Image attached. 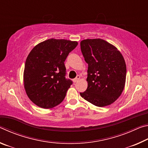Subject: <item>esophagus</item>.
Masks as SVG:
<instances>
[{
  "instance_id": "1",
  "label": "esophagus",
  "mask_w": 148,
  "mask_h": 148,
  "mask_svg": "<svg viewBox=\"0 0 148 148\" xmlns=\"http://www.w3.org/2000/svg\"><path fill=\"white\" fill-rule=\"evenodd\" d=\"M79 79H80V76H77L76 78H74L73 79V82H74V83H76V82H77L79 81Z\"/></svg>"
}]
</instances>
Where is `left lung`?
Instances as JSON below:
<instances>
[{
    "instance_id": "8db88e82",
    "label": "left lung",
    "mask_w": 148,
    "mask_h": 148,
    "mask_svg": "<svg viewBox=\"0 0 148 148\" xmlns=\"http://www.w3.org/2000/svg\"><path fill=\"white\" fill-rule=\"evenodd\" d=\"M82 53L88 64L87 88L80 95L99 107L112 104L121 96L126 81V64L116 46L101 38L80 42Z\"/></svg>"
}]
</instances>
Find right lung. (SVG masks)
Returning a JSON list of instances; mask_svg holds the SVG:
<instances>
[{
  "label": "right lung",
  "mask_w": 148,
  "mask_h": 148,
  "mask_svg": "<svg viewBox=\"0 0 148 148\" xmlns=\"http://www.w3.org/2000/svg\"><path fill=\"white\" fill-rule=\"evenodd\" d=\"M78 43L50 38L35 46L27 57L23 84L29 99L42 108H52L66 96L72 82L66 79L64 61Z\"/></svg>",
  "instance_id": "1"
}]
</instances>
